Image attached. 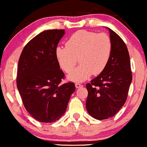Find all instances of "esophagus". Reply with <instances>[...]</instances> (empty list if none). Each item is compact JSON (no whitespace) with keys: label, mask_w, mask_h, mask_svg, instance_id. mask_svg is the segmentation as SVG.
<instances>
[{"label":"esophagus","mask_w":147,"mask_h":147,"mask_svg":"<svg viewBox=\"0 0 147 147\" xmlns=\"http://www.w3.org/2000/svg\"><path fill=\"white\" fill-rule=\"evenodd\" d=\"M75 86H76V88H82V86H82V84H79V83H76L75 84Z\"/></svg>","instance_id":"esophagus-1"}]
</instances>
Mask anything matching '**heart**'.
I'll list each match as a JSON object with an SVG mask.
<instances>
[{"label":"heart","mask_w":147,"mask_h":147,"mask_svg":"<svg viewBox=\"0 0 147 147\" xmlns=\"http://www.w3.org/2000/svg\"><path fill=\"white\" fill-rule=\"evenodd\" d=\"M112 43L105 33L79 30L74 33L65 43V48L57 47L55 57L64 72H71L78 60L79 67L68 76L69 80L79 82L87 80L93 74L104 71L110 60Z\"/></svg>","instance_id":"obj_1"}]
</instances>
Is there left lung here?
Returning a JSON list of instances; mask_svg holds the SVG:
<instances>
[{
    "mask_svg": "<svg viewBox=\"0 0 147 147\" xmlns=\"http://www.w3.org/2000/svg\"><path fill=\"white\" fill-rule=\"evenodd\" d=\"M112 43V52L106 68L86 84V110L97 119L113 117L125 104L132 82L127 47L120 36L107 28Z\"/></svg>",
    "mask_w": 147,
    "mask_h": 147,
    "instance_id": "1",
    "label": "left lung"
}]
</instances>
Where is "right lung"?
<instances>
[{
  "mask_svg": "<svg viewBox=\"0 0 147 147\" xmlns=\"http://www.w3.org/2000/svg\"><path fill=\"white\" fill-rule=\"evenodd\" d=\"M65 30H49L34 37L18 61L16 85L25 109L38 122H56L66 111L75 84H61L64 73L55 49Z\"/></svg>",
  "mask_w": 147,
  "mask_h": 147,
  "instance_id": "right-lung-1",
  "label": "right lung"
}]
</instances>
